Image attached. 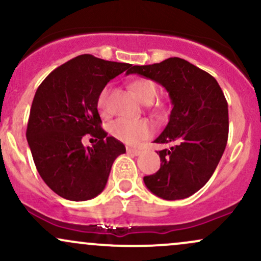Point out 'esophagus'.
<instances>
[{"mask_svg":"<svg viewBox=\"0 0 261 261\" xmlns=\"http://www.w3.org/2000/svg\"><path fill=\"white\" fill-rule=\"evenodd\" d=\"M126 152L128 154H134V155H139V154H141V151L140 149H137V148H130V147H127L126 148Z\"/></svg>","mask_w":261,"mask_h":261,"instance_id":"obj_1","label":"esophagus"}]
</instances>
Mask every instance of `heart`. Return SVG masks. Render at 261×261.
Wrapping results in <instances>:
<instances>
[{"mask_svg": "<svg viewBox=\"0 0 261 261\" xmlns=\"http://www.w3.org/2000/svg\"><path fill=\"white\" fill-rule=\"evenodd\" d=\"M130 88L137 97V99L142 103H151L157 93L155 86L148 80L134 81L130 85ZM108 97H109V89L103 88L97 98V108L103 115H107L109 112ZM109 133L113 137L122 141V142L137 143L149 137V135L152 134V127L151 124L145 119H140V120L116 119L109 125Z\"/></svg>", "mask_w": 261, "mask_h": 261, "instance_id": "heart-1", "label": "heart"}]
</instances>
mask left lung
I'll use <instances>...</instances> for the list:
<instances>
[{
  "mask_svg": "<svg viewBox=\"0 0 261 261\" xmlns=\"http://www.w3.org/2000/svg\"><path fill=\"white\" fill-rule=\"evenodd\" d=\"M128 73L155 81L172 100L169 122L155 143H174L157 152L161 168L143 176L146 187L164 200L189 197L214 174L228 139V104L211 74L180 58L133 66Z\"/></svg>",
  "mask_w": 261,
  "mask_h": 261,
  "instance_id": "obj_1",
  "label": "left lung"
}]
</instances>
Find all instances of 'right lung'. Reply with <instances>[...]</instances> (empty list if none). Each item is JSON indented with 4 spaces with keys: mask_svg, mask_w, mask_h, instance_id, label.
Returning <instances> with one entry per match:
<instances>
[{
    "mask_svg": "<svg viewBox=\"0 0 261 261\" xmlns=\"http://www.w3.org/2000/svg\"><path fill=\"white\" fill-rule=\"evenodd\" d=\"M130 64L106 61L85 54L49 73L33 99L27 140L45 184L71 201L93 199L106 188L124 143L101 128L97 98L107 83ZM98 142L86 149V134Z\"/></svg>",
    "mask_w": 261,
    "mask_h": 261,
    "instance_id": "obj_1",
    "label": "right lung"
}]
</instances>
